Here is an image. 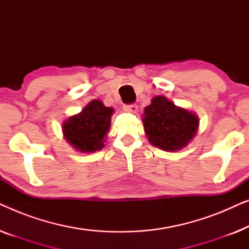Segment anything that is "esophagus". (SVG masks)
Here are the masks:
<instances>
[{
  "label": "esophagus",
  "instance_id": "1",
  "mask_svg": "<svg viewBox=\"0 0 249 249\" xmlns=\"http://www.w3.org/2000/svg\"><path fill=\"white\" fill-rule=\"evenodd\" d=\"M124 111H127V112H132V113H135V112H137V110H138V105H137V104H129V105H124Z\"/></svg>",
  "mask_w": 249,
  "mask_h": 249
}]
</instances>
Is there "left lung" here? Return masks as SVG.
Instances as JSON below:
<instances>
[{"instance_id": "obj_1", "label": "left lung", "mask_w": 249, "mask_h": 249, "mask_svg": "<svg viewBox=\"0 0 249 249\" xmlns=\"http://www.w3.org/2000/svg\"><path fill=\"white\" fill-rule=\"evenodd\" d=\"M149 142L164 151H179L188 145L198 129V117L176 107L164 96H155L145 107L142 117Z\"/></svg>"}]
</instances>
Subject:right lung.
<instances>
[{
	"instance_id": "1",
	"label": "right lung",
	"mask_w": 249,
	"mask_h": 249,
	"mask_svg": "<svg viewBox=\"0 0 249 249\" xmlns=\"http://www.w3.org/2000/svg\"><path fill=\"white\" fill-rule=\"evenodd\" d=\"M113 112V108L107 107L101 101L93 100L80 113L72 115L63 122L64 138L79 152L100 151L104 147Z\"/></svg>"
}]
</instances>
